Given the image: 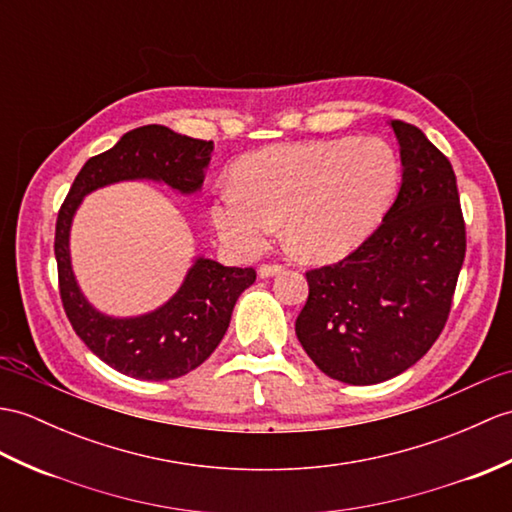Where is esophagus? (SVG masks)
Wrapping results in <instances>:
<instances>
[{"mask_svg": "<svg viewBox=\"0 0 512 512\" xmlns=\"http://www.w3.org/2000/svg\"><path fill=\"white\" fill-rule=\"evenodd\" d=\"M259 277L261 279H268V277H275V275H279V272H283V266H279V264H264V266H259Z\"/></svg>", "mask_w": 512, "mask_h": 512, "instance_id": "obj_1", "label": "esophagus"}]
</instances>
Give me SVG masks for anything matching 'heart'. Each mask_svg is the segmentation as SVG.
I'll list each match as a JSON object with an SVG mask.
<instances>
[{"label": "heart", "instance_id": "1", "mask_svg": "<svg viewBox=\"0 0 512 512\" xmlns=\"http://www.w3.org/2000/svg\"><path fill=\"white\" fill-rule=\"evenodd\" d=\"M211 202V224L240 257H257L279 229L305 261L355 251L399 187V159L384 139H325L261 148L233 168Z\"/></svg>", "mask_w": 512, "mask_h": 512}]
</instances>
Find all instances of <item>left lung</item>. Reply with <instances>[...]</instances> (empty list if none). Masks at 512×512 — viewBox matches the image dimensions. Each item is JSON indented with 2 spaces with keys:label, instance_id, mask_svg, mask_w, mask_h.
I'll return each mask as SVG.
<instances>
[{
  "label": "left lung",
  "instance_id": "8db88e82",
  "mask_svg": "<svg viewBox=\"0 0 512 512\" xmlns=\"http://www.w3.org/2000/svg\"><path fill=\"white\" fill-rule=\"evenodd\" d=\"M388 126L401 159L397 198L358 251L307 272L310 296L296 318L312 362L353 386L386 382L430 351L467 248L449 159L417 126Z\"/></svg>",
  "mask_w": 512,
  "mask_h": 512
}]
</instances>
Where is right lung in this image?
<instances>
[{
  "label": "right lung",
  "instance_id": "obj_1",
  "mask_svg": "<svg viewBox=\"0 0 512 512\" xmlns=\"http://www.w3.org/2000/svg\"><path fill=\"white\" fill-rule=\"evenodd\" d=\"M211 152L213 141L178 135L157 124L135 128L82 165L58 213L54 255L69 323L91 353L128 377L163 382L205 362L227 334L233 307L253 285L255 270L229 268L196 255L183 283L163 305L137 316L104 314L76 279L69 251L71 224L85 196L115 183L152 181L181 196L198 194Z\"/></svg>",
  "mask_w": 512,
  "mask_h": 512
}]
</instances>
